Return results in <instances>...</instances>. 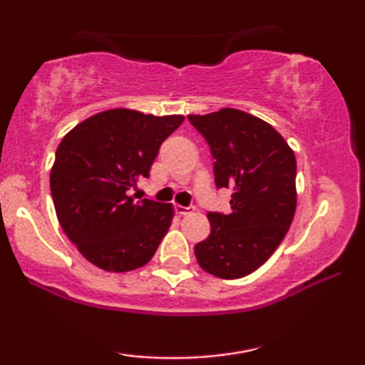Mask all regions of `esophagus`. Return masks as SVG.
<instances>
[{
	"instance_id": "esophagus-1",
	"label": "esophagus",
	"mask_w": 365,
	"mask_h": 365,
	"mask_svg": "<svg viewBox=\"0 0 365 365\" xmlns=\"http://www.w3.org/2000/svg\"><path fill=\"white\" fill-rule=\"evenodd\" d=\"M174 212H176L178 216H186V214L191 212V209L184 207V206H181V204H174Z\"/></svg>"
}]
</instances>
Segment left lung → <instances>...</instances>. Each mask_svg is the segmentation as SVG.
I'll list each match as a JSON object with an SVG mask.
<instances>
[{"instance_id": "8db88e82", "label": "left lung", "mask_w": 365, "mask_h": 365, "mask_svg": "<svg viewBox=\"0 0 365 365\" xmlns=\"http://www.w3.org/2000/svg\"><path fill=\"white\" fill-rule=\"evenodd\" d=\"M206 139L217 187H232L231 212H209L211 234L194 247L204 271L239 279L262 266L296 214V156L271 124L241 109L189 114Z\"/></svg>"}]
</instances>
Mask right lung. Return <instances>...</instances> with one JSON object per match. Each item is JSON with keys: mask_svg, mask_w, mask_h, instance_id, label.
Masks as SVG:
<instances>
[{"mask_svg": "<svg viewBox=\"0 0 365 365\" xmlns=\"http://www.w3.org/2000/svg\"><path fill=\"white\" fill-rule=\"evenodd\" d=\"M184 116L116 108L98 113L61 139L49 174L58 221L94 266L128 272L146 266L166 236L173 204L129 196L148 178L159 146Z\"/></svg>", "mask_w": 365, "mask_h": 365, "instance_id": "1", "label": "right lung"}]
</instances>
